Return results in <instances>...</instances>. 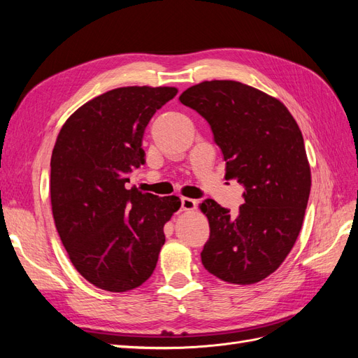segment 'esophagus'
I'll use <instances>...</instances> for the list:
<instances>
[{
	"mask_svg": "<svg viewBox=\"0 0 358 358\" xmlns=\"http://www.w3.org/2000/svg\"><path fill=\"white\" fill-rule=\"evenodd\" d=\"M180 203H182V209L183 210H194V209H196V206H197L196 200L188 199V197H182Z\"/></svg>",
	"mask_w": 358,
	"mask_h": 358,
	"instance_id": "1",
	"label": "esophagus"
}]
</instances>
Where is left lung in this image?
Wrapping results in <instances>:
<instances>
[{"mask_svg": "<svg viewBox=\"0 0 358 358\" xmlns=\"http://www.w3.org/2000/svg\"><path fill=\"white\" fill-rule=\"evenodd\" d=\"M179 100L209 122L225 178L245 187L236 215L200 204L210 229L201 263L229 284H257L284 263L305 218L310 166L300 128L284 103L236 80H204Z\"/></svg>", "mask_w": 358, "mask_h": 358, "instance_id": "left-lung-1", "label": "left lung"}]
</instances>
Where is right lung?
I'll return each mask as SVG.
<instances>
[{
	"label": "right lung",
	"mask_w": 358,
	"mask_h": 358,
	"mask_svg": "<svg viewBox=\"0 0 358 358\" xmlns=\"http://www.w3.org/2000/svg\"><path fill=\"white\" fill-rule=\"evenodd\" d=\"M178 94L173 86H122L80 106L57 137L50 158V204L76 270L96 288L134 289L154 273L175 196L129 188L145 162L150 117Z\"/></svg>",
	"instance_id": "1"
}]
</instances>
